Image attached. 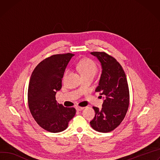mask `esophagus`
Here are the masks:
<instances>
[{
  "mask_svg": "<svg viewBox=\"0 0 160 160\" xmlns=\"http://www.w3.org/2000/svg\"><path fill=\"white\" fill-rule=\"evenodd\" d=\"M83 108H84V107H76V110H77V111H81V110H82Z\"/></svg>",
  "mask_w": 160,
  "mask_h": 160,
  "instance_id": "esophagus-1",
  "label": "esophagus"
}]
</instances>
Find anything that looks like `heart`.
Wrapping results in <instances>:
<instances>
[{
  "mask_svg": "<svg viewBox=\"0 0 160 160\" xmlns=\"http://www.w3.org/2000/svg\"><path fill=\"white\" fill-rule=\"evenodd\" d=\"M77 68L82 77L89 75H95L98 70L97 65L95 62L89 58H85L80 60L77 64ZM66 73L67 71L65 72V74Z\"/></svg>",
  "mask_w": 160,
  "mask_h": 160,
  "instance_id": "heart-1",
  "label": "heart"
}]
</instances>
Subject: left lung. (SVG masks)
<instances>
[{
  "instance_id": "left-lung-1",
  "label": "left lung",
  "mask_w": 160,
  "mask_h": 160,
  "mask_svg": "<svg viewBox=\"0 0 160 160\" xmlns=\"http://www.w3.org/2000/svg\"><path fill=\"white\" fill-rule=\"evenodd\" d=\"M101 66V75L96 92L105 96L102 108L93 107L95 117L90 122L98 132L108 133L124 119L129 103V92L125 72L115 59L105 52H94ZM102 97V96H101Z\"/></svg>"
}]
</instances>
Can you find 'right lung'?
Here are the masks:
<instances>
[{
    "instance_id": "add662e5",
    "label": "right lung",
    "mask_w": 160,
    "mask_h": 160,
    "mask_svg": "<svg viewBox=\"0 0 160 160\" xmlns=\"http://www.w3.org/2000/svg\"><path fill=\"white\" fill-rule=\"evenodd\" d=\"M72 53L53 55L41 61L31 75L28 88V104L36 122L52 133L65 130L76 113L75 108L57 103L55 94L62 88L66 68Z\"/></svg>"
}]
</instances>
